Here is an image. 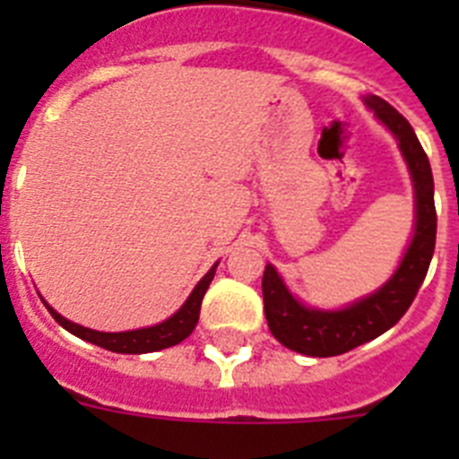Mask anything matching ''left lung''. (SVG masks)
<instances>
[{
    "mask_svg": "<svg viewBox=\"0 0 459 459\" xmlns=\"http://www.w3.org/2000/svg\"><path fill=\"white\" fill-rule=\"evenodd\" d=\"M363 103L395 137L413 186V234L395 273L372 294L338 310L306 306L285 285L273 264L262 278L264 315L271 333L287 350L306 356H338L370 342L400 322L428 275L437 238L435 181L432 168L409 121L379 96H363Z\"/></svg>",
    "mask_w": 459,
    "mask_h": 459,
    "instance_id": "left-lung-1",
    "label": "left lung"
}]
</instances>
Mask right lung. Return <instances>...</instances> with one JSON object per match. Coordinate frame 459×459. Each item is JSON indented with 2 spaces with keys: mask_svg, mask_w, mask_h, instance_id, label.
Listing matches in <instances>:
<instances>
[{
  "mask_svg": "<svg viewBox=\"0 0 459 459\" xmlns=\"http://www.w3.org/2000/svg\"><path fill=\"white\" fill-rule=\"evenodd\" d=\"M216 269L218 262L206 271L204 278L195 285V290L190 291L184 306L174 312L172 317H168L160 324H153V326L135 328V331H121V333H105V331H93V328L80 326V324L62 317L46 299H40V301L46 303V307L50 310V315L55 317V322L59 326L66 328L68 333L78 335L80 340L99 344L103 350L117 351V354H149V351H160L168 350V347H174V344H179L181 340H186L193 333V328L197 326V319H200L202 299H204L211 280L216 275Z\"/></svg>",
  "mask_w": 459,
  "mask_h": 459,
  "instance_id": "obj_1",
  "label": "right lung"
}]
</instances>
